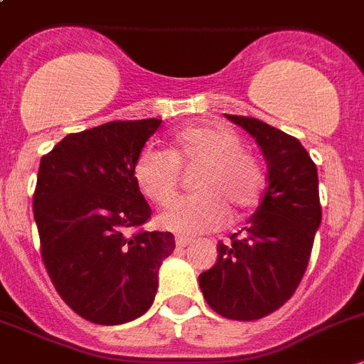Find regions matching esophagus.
<instances>
[{"mask_svg": "<svg viewBox=\"0 0 364 364\" xmlns=\"http://www.w3.org/2000/svg\"><path fill=\"white\" fill-rule=\"evenodd\" d=\"M190 240L192 239H188V237H176V246L179 247V250H183V247H186L190 244Z\"/></svg>", "mask_w": 364, "mask_h": 364, "instance_id": "obj_1", "label": "esophagus"}]
</instances>
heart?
Wrapping results in <instances>:
<instances>
[{"label": "heart", "mask_w": 364, "mask_h": 364, "mask_svg": "<svg viewBox=\"0 0 364 364\" xmlns=\"http://www.w3.org/2000/svg\"><path fill=\"white\" fill-rule=\"evenodd\" d=\"M199 165L193 176L196 193L183 198L159 217L165 230L199 235L219 230L235 215L251 212L262 198L266 176L259 159L242 149L240 136L220 124H199L174 134L171 151L147 144L132 165V176L145 198L156 206L171 205L181 166Z\"/></svg>", "instance_id": "obj_1"}]
</instances>
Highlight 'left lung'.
<instances>
[{
    "instance_id": "8db88e82",
    "label": "left lung",
    "mask_w": 364,
    "mask_h": 364,
    "mask_svg": "<svg viewBox=\"0 0 364 364\" xmlns=\"http://www.w3.org/2000/svg\"><path fill=\"white\" fill-rule=\"evenodd\" d=\"M226 118L260 145L267 186L246 226L217 244L215 266L199 274V287L217 314L253 321L280 309L304 278L321 223L318 171L294 136L259 118Z\"/></svg>"
}]
</instances>
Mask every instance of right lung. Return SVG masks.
I'll return each instance as SVG.
<instances>
[{"label":"right lung","instance_id":"1","mask_svg":"<svg viewBox=\"0 0 364 364\" xmlns=\"http://www.w3.org/2000/svg\"><path fill=\"white\" fill-rule=\"evenodd\" d=\"M158 118L113 120L71 132L41 158L33 219L41 257L68 307L98 325L147 312L171 232H145L151 206L132 176Z\"/></svg>","mask_w":364,"mask_h":364}]
</instances>
